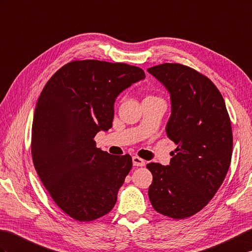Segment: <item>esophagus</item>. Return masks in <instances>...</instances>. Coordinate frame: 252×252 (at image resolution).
<instances>
[{"instance_id": "esophagus-1", "label": "esophagus", "mask_w": 252, "mask_h": 252, "mask_svg": "<svg viewBox=\"0 0 252 252\" xmlns=\"http://www.w3.org/2000/svg\"><path fill=\"white\" fill-rule=\"evenodd\" d=\"M132 161H133V165H134V166H144V165L146 164L145 160L140 159L139 157H136V156H134V157L132 158Z\"/></svg>"}]
</instances>
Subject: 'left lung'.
<instances>
[{
    "mask_svg": "<svg viewBox=\"0 0 252 252\" xmlns=\"http://www.w3.org/2000/svg\"><path fill=\"white\" fill-rule=\"evenodd\" d=\"M171 94L167 137L177 145L169 165L149 163L148 195L158 213L191 217L205 207L229 171L233 134L224 99L206 76L178 63L148 68Z\"/></svg>",
    "mask_w": 252,
    "mask_h": 252,
    "instance_id": "left-lung-1",
    "label": "left lung"
}]
</instances>
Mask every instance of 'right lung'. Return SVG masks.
<instances>
[{"instance_id": "1", "label": "right lung", "mask_w": 252, "mask_h": 252, "mask_svg": "<svg viewBox=\"0 0 252 252\" xmlns=\"http://www.w3.org/2000/svg\"><path fill=\"white\" fill-rule=\"evenodd\" d=\"M145 78L142 68L98 60L72 61L47 81L32 125L34 167L52 200L77 221L108 214L132 168L130 155L96 148L113 126L119 93Z\"/></svg>"}]
</instances>
